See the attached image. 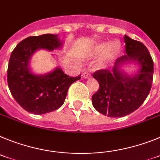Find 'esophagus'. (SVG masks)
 <instances>
[{"instance_id":"esophagus-1","label":"esophagus","mask_w":160,"mask_h":160,"mask_svg":"<svg viewBox=\"0 0 160 160\" xmlns=\"http://www.w3.org/2000/svg\"><path fill=\"white\" fill-rule=\"evenodd\" d=\"M90 76H91L90 73H88V72H83V74H82V77H83V78H84V79L89 78Z\"/></svg>"}]
</instances>
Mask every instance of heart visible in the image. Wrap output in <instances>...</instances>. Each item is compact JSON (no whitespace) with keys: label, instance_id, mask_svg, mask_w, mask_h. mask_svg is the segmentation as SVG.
Returning <instances> with one entry per match:
<instances>
[{"label":"heart","instance_id":"heart-1","mask_svg":"<svg viewBox=\"0 0 160 160\" xmlns=\"http://www.w3.org/2000/svg\"><path fill=\"white\" fill-rule=\"evenodd\" d=\"M121 50V43L118 41H113L112 42H101L92 47L90 51V55L92 56H100L103 55L102 63L105 64L109 61L113 60L115 57L118 55Z\"/></svg>","mask_w":160,"mask_h":160}]
</instances>
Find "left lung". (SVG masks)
Segmentation results:
<instances>
[{
    "mask_svg": "<svg viewBox=\"0 0 160 160\" xmlns=\"http://www.w3.org/2000/svg\"><path fill=\"white\" fill-rule=\"evenodd\" d=\"M124 41L126 55L115 61L111 72L104 69L92 74L100 86L92 97V105L99 113L110 118L124 117L138 109L149 94L153 80L154 63L145 45L126 35ZM127 62L140 67L133 76L120 69Z\"/></svg>",
    "mask_w": 160,
    "mask_h": 160,
    "instance_id": "obj_1",
    "label": "left lung"
}]
</instances>
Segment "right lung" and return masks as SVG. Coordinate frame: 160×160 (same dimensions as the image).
I'll return each instance as SVG.
<instances>
[{
  "mask_svg": "<svg viewBox=\"0 0 160 160\" xmlns=\"http://www.w3.org/2000/svg\"><path fill=\"white\" fill-rule=\"evenodd\" d=\"M63 42L57 34L31 36L20 42L11 53L7 72L9 91L22 108L34 114H43L59 109L64 103L72 83L80 79L64 74L60 68L45 75L30 71V59L36 51L59 49Z\"/></svg>",
  "mask_w": 160,
  "mask_h": 160,
  "instance_id": "obj_1",
  "label": "right lung"
}]
</instances>
